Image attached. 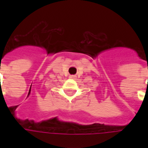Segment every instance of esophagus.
<instances>
[{
  "label": "esophagus",
  "instance_id": "34e87169",
  "mask_svg": "<svg viewBox=\"0 0 148 148\" xmlns=\"http://www.w3.org/2000/svg\"><path fill=\"white\" fill-rule=\"evenodd\" d=\"M69 77H70L71 79H75V78H76V76H75V75H70Z\"/></svg>",
  "mask_w": 148,
  "mask_h": 148
}]
</instances>
